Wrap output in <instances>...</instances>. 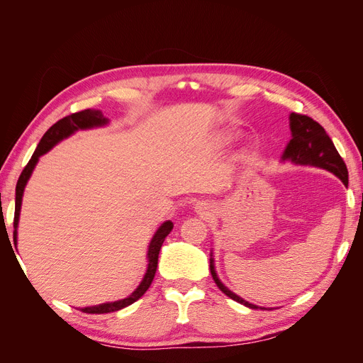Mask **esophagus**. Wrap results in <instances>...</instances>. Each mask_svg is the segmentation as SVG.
<instances>
[{
  "label": "esophagus",
  "mask_w": 363,
  "mask_h": 363,
  "mask_svg": "<svg viewBox=\"0 0 363 363\" xmlns=\"http://www.w3.org/2000/svg\"><path fill=\"white\" fill-rule=\"evenodd\" d=\"M195 211L199 212V213H201V215H204L208 211V206L206 203H199V204L195 206Z\"/></svg>",
  "instance_id": "1"
}]
</instances>
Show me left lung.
<instances>
[{"mask_svg":"<svg viewBox=\"0 0 363 363\" xmlns=\"http://www.w3.org/2000/svg\"><path fill=\"white\" fill-rule=\"evenodd\" d=\"M289 127H291L292 138L289 140V144L286 145V148H284V151H283L281 160L283 162L291 160L295 164L316 167V168H323L325 171H330L332 174L336 175L337 179L342 180V183L347 186L348 184L347 164L342 160V157L339 156L335 144L325 133V130L312 118L306 116V115H300V113L289 115ZM211 272H212V277L216 283V286L221 289L227 296H230V298L250 307V309H262V307H259L256 304H251V303L245 301L244 298H240L239 295H236L227 286H224V283L216 276L215 263H213L212 257H211Z\"/></svg>","mask_w":363,"mask_h":363,"instance_id":"8db88e82","label":"left lung"}]
</instances>
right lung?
Masks as SVG:
<instances>
[{
    "mask_svg": "<svg viewBox=\"0 0 363 363\" xmlns=\"http://www.w3.org/2000/svg\"><path fill=\"white\" fill-rule=\"evenodd\" d=\"M108 123V119L103 116V113L100 111H91V108H86V111L72 113L69 116H65L60 121H57L56 124L51 125L47 133L42 136L39 145L36 148V151L33 152L31 159L28 160V163L26 164V168L21 172L18 183H16V199H15V219H13V240L16 244V228H18V223H19V213H21V204H23V195H24V189L26 184L30 179V175L35 169L36 163L39 160L40 156L48 152L54 145L59 144L60 140L69 138L72 133H75L77 130H87V128H94V127H103ZM174 224L171 221H164L159 228L157 232L152 236L151 242L148 245V268L144 279H142L140 284L136 288V291L128 295L127 298L118 300V301H112V303H103L98 306H91V307H82V312L84 313H111V312H116L119 309H124V307L133 304L135 301H138L142 295L147 292V289L150 288V284L155 279V274L157 269V260H159V251L162 248V244L164 238L169 235V232L172 230Z\"/></svg>",
    "mask_w": 363,
    "mask_h": 363,
    "instance_id": "1",
    "label": "right lung"
}]
</instances>
